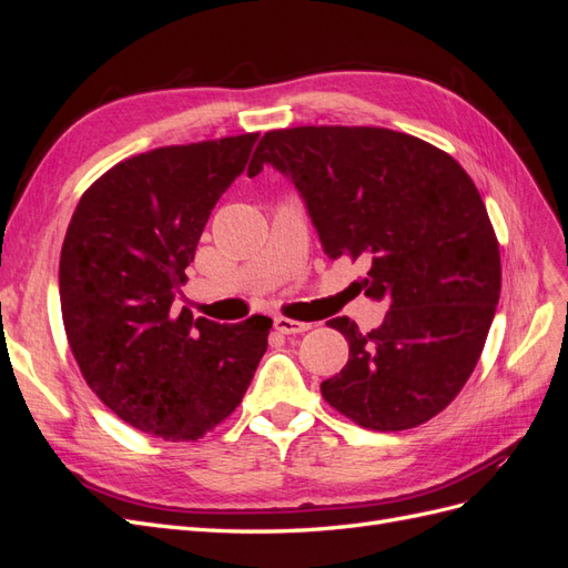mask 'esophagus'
<instances>
[{"instance_id":"34e87169","label":"esophagus","mask_w":568,"mask_h":568,"mask_svg":"<svg viewBox=\"0 0 568 568\" xmlns=\"http://www.w3.org/2000/svg\"><path fill=\"white\" fill-rule=\"evenodd\" d=\"M274 329L280 334H303L311 329V322H298L288 317H274Z\"/></svg>"}]
</instances>
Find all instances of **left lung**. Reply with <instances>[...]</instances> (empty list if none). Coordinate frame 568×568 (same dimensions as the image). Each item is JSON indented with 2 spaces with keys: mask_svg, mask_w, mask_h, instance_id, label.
<instances>
[{
  "mask_svg": "<svg viewBox=\"0 0 568 568\" xmlns=\"http://www.w3.org/2000/svg\"><path fill=\"white\" fill-rule=\"evenodd\" d=\"M265 163L298 186L326 257H365L359 288L388 305L367 334L326 322L346 336L348 363L322 398L372 432L436 417L471 376L500 301V244L474 180L419 136L363 125L270 130L248 178Z\"/></svg>",
  "mask_w": 568,
  "mask_h": 568,
  "instance_id": "obj_1",
  "label": "left lung"
}]
</instances>
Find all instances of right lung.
Wrapping results in <instances>:
<instances>
[{"mask_svg": "<svg viewBox=\"0 0 568 568\" xmlns=\"http://www.w3.org/2000/svg\"><path fill=\"white\" fill-rule=\"evenodd\" d=\"M257 132L173 144L115 163L65 230L59 296L68 346L111 412L163 440H199L242 403L272 320L175 315L201 232L244 173Z\"/></svg>", "mask_w": 568, "mask_h": 568, "instance_id": "add662e5", "label": "right lung"}]
</instances>
